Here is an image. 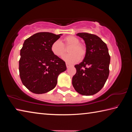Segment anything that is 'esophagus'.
Returning <instances> with one entry per match:
<instances>
[{"label":"esophagus","mask_w":132,"mask_h":132,"mask_svg":"<svg viewBox=\"0 0 132 132\" xmlns=\"http://www.w3.org/2000/svg\"><path fill=\"white\" fill-rule=\"evenodd\" d=\"M66 67H67V68H69V67H70L71 65L70 64H69V63H66Z\"/></svg>","instance_id":"esophagus-1"}]
</instances>
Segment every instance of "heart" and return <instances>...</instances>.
I'll return each mask as SVG.
<instances>
[{
  "instance_id": "obj_1",
  "label": "heart",
  "mask_w": 132,
  "mask_h": 132,
  "mask_svg": "<svg viewBox=\"0 0 132 132\" xmlns=\"http://www.w3.org/2000/svg\"><path fill=\"white\" fill-rule=\"evenodd\" d=\"M70 46L69 49V54L66 55L63 59L69 63H75L82 59L86 56V48L83 45L80 43V39L75 36H68L63 39V43L59 40L53 42L51 45V51L56 56L62 57L65 54V47Z\"/></svg>"
}]
</instances>
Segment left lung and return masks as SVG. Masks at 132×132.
Returning a JSON list of instances; mask_svg holds the SVG:
<instances>
[{"mask_svg":"<svg viewBox=\"0 0 132 132\" xmlns=\"http://www.w3.org/2000/svg\"><path fill=\"white\" fill-rule=\"evenodd\" d=\"M77 35L84 39L86 53L83 61L75 66L72 84L80 94L92 95L101 90L108 79L110 56L106 44L97 35L86 32Z\"/></svg>","mask_w":132,"mask_h":132,"instance_id":"8db88e82","label":"left lung"}]
</instances>
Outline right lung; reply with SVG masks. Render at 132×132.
Instances as JSON below:
<instances>
[{
	"label": "right lung",
	"instance_id": "1",
	"mask_svg": "<svg viewBox=\"0 0 132 132\" xmlns=\"http://www.w3.org/2000/svg\"><path fill=\"white\" fill-rule=\"evenodd\" d=\"M61 35L38 32L24 42L19 61L20 77L24 86L33 93L53 90L58 76L66 70L65 62L53 55L51 49Z\"/></svg>",
	"mask_w": 132,
	"mask_h": 132
}]
</instances>
